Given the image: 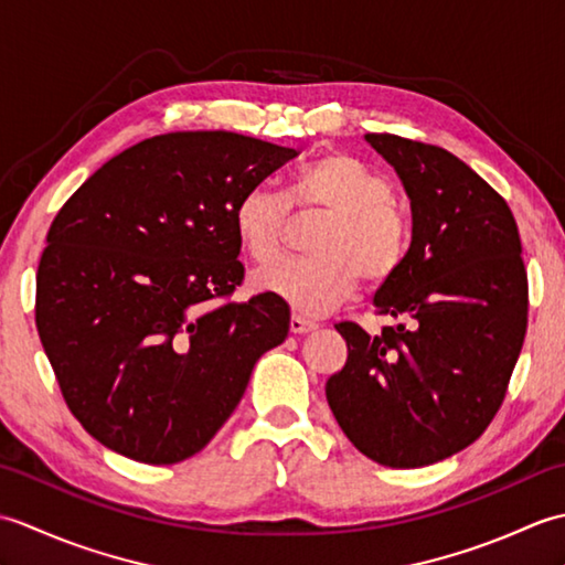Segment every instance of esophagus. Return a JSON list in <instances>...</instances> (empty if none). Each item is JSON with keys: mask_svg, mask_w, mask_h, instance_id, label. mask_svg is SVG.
Returning a JSON list of instances; mask_svg holds the SVG:
<instances>
[{"mask_svg": "<svg viewBox=\"0 0 565 565\" xmlns=\"http://www.w3.org/2000/svg\"><path fill=\"white\" fill-rule=\"evenodd\" d=\"M289 328H291V332H294V334H303V332L316 330L318 326H316L313 320H308V318H301V316H291Z\"/></svg>", "mask_w": 565, "mask_h": 565, "instance_id": "34e87169", "label": "esophagus"}]
</instances>
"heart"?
Returning <instances> with one entry per match:
<instances>
[{
	"mask_svg": "<svg viewBox=\"0 0 565 565\" xmlns=\"http://www.w3.org/2000/svg\"><path fill=\"white\" fill-rule=\"evenodd\" d=\"M393 194L386 174L350 152L318 154L291 177L286 196L267 186L247 189L235 201L233 225L239 245L259 267L284 252L291 209L328 215L313 243L318 257L259 271L257 289L298 313L322 316L347 301L362 276L374 286L393 279L413 239L411 215Z\"/></svg>",
	"mask_w": 565,
	"mask_h": 565,
	"instance_id": "1",
	"label": "heart"
}]
</instances>
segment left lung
I'll return each instance as SVG.
<instances>
[{"mask_svg": "<svg viewBox=\"0 0 565 565\" xmlns=\"http://www.w3.org/2000/svg\"><path fill=\"white\" fill-rule=\"evenodd\" d=\"M364 138L395 167L413 209L407 259L376 291V313L413 328L371 338L338 322L347 364L326 395L371 461L417 468L466 449L493 423L522 352L530 286L518 223L486 179L444 148Z\"/></svg>", "mask_w": 565, "mask_h": 565, "instance_id": "8db88e82", "label": "left lung"}]
</instances>
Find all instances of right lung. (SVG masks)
I'll return each mask as SVG.
<instances>
[{
    "label": "right lung",
    "mask_w": 565,
    "mask_h": 565,
    "mask_svg": "<svg viewBox=\"0 0 565 565\" xmlns=\"http://www.w3.org/2000/svg\"><path fill=\"white\" fill-rule=\"evenodd\" d=\"M296 154L177 130L116 154L57 211L35 328L70 413L104 447L152 466L189 459L286 340L279 298L231 301L245 279L233 209Z\"/></svg>",
    "instance_id": "right-lung-1"
}]
</instances>
